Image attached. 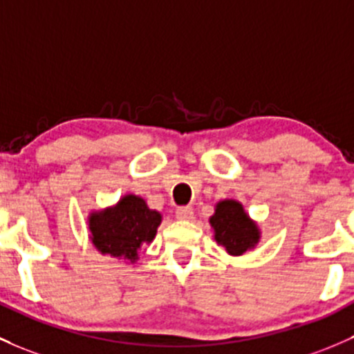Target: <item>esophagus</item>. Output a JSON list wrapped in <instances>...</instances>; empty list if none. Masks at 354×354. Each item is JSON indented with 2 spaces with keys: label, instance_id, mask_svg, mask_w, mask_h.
Segmentation results:
<instances>
[{
  "label": "esophagus",
  "instance_id": "1",
  "mask_svg": "<svg viewBox=\"0 0 354 354\" xmlns=\"http://www.w3.org/2000/svg\"><path fill=\"white\" fill-rule=\"evenodd\" d=\"M176 217L180 218V221H192L193 210L189 207H180L176 210Z\"/></svg>",
  "mask_w": 354,
  "mask_h": 354
}]
</instances>
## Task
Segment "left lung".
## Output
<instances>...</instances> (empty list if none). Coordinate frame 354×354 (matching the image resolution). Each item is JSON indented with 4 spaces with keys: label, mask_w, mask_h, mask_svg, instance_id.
<instances>
[{
    "label": "left lung",
    "mask_w": 354,
    "mask_h": 354,
    "mask_svg": "<svg viewBox=\"0 0 354 354\" xmlns=\"http://www.w3.org/2000/svg\"><path fill=\"white\" fill-rule=\"evenodd\" d=\"M214 237L230 256H241L259 243L258 225L245 214L244 207L236 200H222L215 205L210 217Z\"/></svg>",
    "instance_id": "left-lung-1"
}]
</instances>
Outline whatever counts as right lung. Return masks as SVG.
<instances>
[{
    "label": "right lung",
    "mask_w": 354,
    "mask_h": 354,
    "mask_svg": "<svg viewBox=\"0 0 354 354\" xmlns=\"http://www.w3.org/2000/svg\"><path fill=\"white\" fill-rule=\"evenodd\" d=\"M161 221L162 215L151 210L146 200L125 195L117 205L89 214V239L102 254L136 263L139 249L152 243Z\"/></svg>",
    "instance_id": "obj_1"
}]
</instances>
